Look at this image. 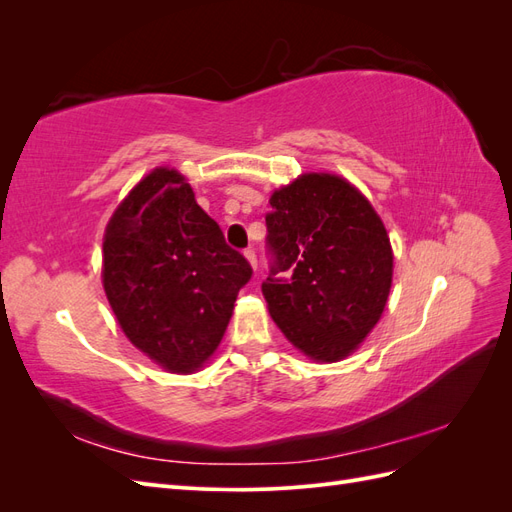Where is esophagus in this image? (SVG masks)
Instances as JSON below:
<instances>
[{"mask_svg": "<svg viewBox=\"0 0 512 512\" xmlns=\"http://www.w3.org/2000/svg\"><path fill=\"white\" fill-rule=\"evenodd\" d=\"M245 258L247 260H250V265L256 269L258 267V260H256V252L252 250V247H247V250H245Z\"/></svg>", "mask_w": 512, "mask_h": 512, "instance_id": "1", "label": "esophagus"}]
</instances>
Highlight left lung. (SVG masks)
Listing matches in <instances>:
<instances>
[{"label":"left lung","instance_id":"1","mask_svg":"<svg viewBox=\"0 0 512 512\" xmlns=\"http://www.w3.org/2000/svg\"><path fill=\"white\" fill-rule=\"evenodd\" d=\"M269 203L271 271L262 282L269 314L309 359H344L376 327L389 299L386 228L369 200L337 175H301Z\"/></svg>","mask_w":512,"mask_h":512}]
</instances>
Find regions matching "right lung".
Segmentation results:
<instances>
[{"mask_svg":"<svg viewBox=\"0 0 512 512\" xmlns=\"http://www.w3.org/2000/svg\"><path fill=\"white\" fill-rule=\"evenodd\" d=\"M102 282L130 342L168 371L203 365L228 327L252 267L198 207L190 183L156 168L104 232Z\"/></svg>","mask_w":512,"mask_h":512,"instance_id":"add662e5","label":"right lung"}]
</instances>
